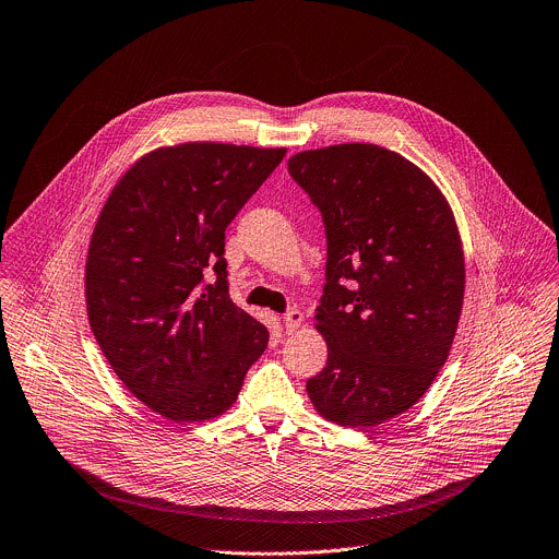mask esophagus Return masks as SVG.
<instances>
[{
    "instance_id": "obj_1",
    "label": "esophagus",
    "mask_w": 559,
    "mask_h": 559,
    "mask_svg": "<svg viewBox=\"0 0 559 559\" xmlns=\"http://www.w3.org/2000/svg\"><path fill=\"white\" fill-rule=\"evenodd\" d=\"M283 325L287 332H294L302 325V311L298 307H292L285 316H283Z\"/></svg>"
}]
</instances>
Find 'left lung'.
<instances>
[{"mask_svg": "<svg viewBox=\"0 0 559 559\" xmlns=\"http://www.w3.org/2000/svg\"><path fill=\"white\" fill-rule=\"evenodd\" d=\"M287 173L328 236L316 323L330 356L307 393L328 420L376 427L414 407L449 356L464 298L455 218L420 168L373 143L298 152Z\"/></svg>", "mask_w": 559, "mask_h": 559, "instance_id": "8db88e82", "label": "left lung"}]
</instances>
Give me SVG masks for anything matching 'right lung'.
I'll return each mask as SVG.
<instances>
[{"label": "right lung", "instance_id": "obj_1", "mask_svg": "<svg viewBox=\"0 0 559 559\" xmlns=\"http://www.w3.org/2000/svg\"><path fill=\"white\" fill-rule=\"evenodd\" d=\"M285 152L229 143L150 152L99 214L86 263L93 334L121 382L170 420L229 409L267 347V328L229 296L223 252L227 225Z\"/></svg>", "mask_w": 559, "mask_h": 559}]
</instances>
